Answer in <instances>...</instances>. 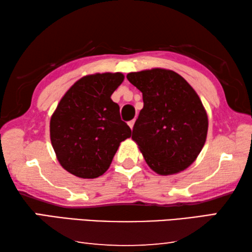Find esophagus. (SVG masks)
<instances>
[{"instance_id":"esophagus-1","label":"esophagus","mask_w":252,"mask_h":252,"mask_svg":"<svg viewBox=\"0 0 252 252\" xmlns=\"http://www.w3.org/2000/svg\"><path fill=\"white\" fill-rule=\"evenodd\" d=\"M134 122H135V120H132V121H130L129 122V126L131 127V130L133 129V126H134Z\"/></svg>"}]
</instances>
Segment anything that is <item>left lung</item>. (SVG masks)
Here are the masks:
<instances>
[{
	"mask_svg": "<svg viewBox=\"0 0 252 252\" xmlns=\"http://www.w3.org/2000/svg\"><path fill=\"white\" fill-rule=\"evenodd\" d=\"M126 79L142 92L143 109L132 139L148 165L162 176L187 169L207 138L208 117L200 97L181 75L170 70L131 72Z\"/></svg>",
	"mask_w": 252,
	"mask_h": 252,
	"instance_id": "obj_1",
	"label": "left lung"
}]
</instances>
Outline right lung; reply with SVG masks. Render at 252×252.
I'll return each mask as SVG.
<instances>
[{"label":"right lung","mask_w":252,"mask_h":252,"mask_svg":"<svg viewBox=\"0 0 252 252\" xmlns=\"http://www.w3.org/2000/svg\"><path fill=\"white\" fill-rule=\"evenodd\" d=\"M122 73L83 76L62 97L50 122L51 142L67 172L94 179L109 169L119 146L131 136L120 106L111 100Z\"/></svg>","instance_id":"obj_1"}]
</instances>
